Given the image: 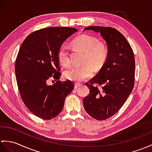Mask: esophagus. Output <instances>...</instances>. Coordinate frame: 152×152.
I'll return each instance as SVG.
<instances>
[{"instance_id": "34e87169", "label": "esophagus", "mask_w": 152, "mask_h": 152, "mask_svg": "<svg viewBox=\"0 0 152 152\" xmlns=\"http://www.w3.org/2000/svg\"><path fill=\"white\" fill-rule=\"evenodd\" d=\"M80 86H81V84H80V83H76L75 84V89H77V88L78 87H80Z\"/></svg>"}]
</instances>
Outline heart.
Listing matches in <instances>:
<instances>
[{
  "label": "heart",
  "instance_id": "b5f03b06",
  "mask_svg": "<svg viewBox=\"0 0 152 152\" xmlns=\"http://www.w3.org/2000/svg\"><path fill=\"white\" fill-rule=\"evenodd\" d=\"M72 45L75 48L83 52L82 60L83 64L66 70L63 72V77L73 82H82L93 76L94 69L91 64L96 69H99L104 65L107 57V48L103 42L87 34H82L76 37ZM58 58L62 65H69V49L65 45L62 44L59 47Z\"/></svg>",
  "mask_w": 152,
  "mask_h": 152
}]
</instances>
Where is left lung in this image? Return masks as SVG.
<instances>
[{
	"mask_svg": "<svg viewBox=\"0 0 152 152\" xmlns=\"http://www.w3.org/2000/svg\"><path fill=\"white\" fill-rule=\"evenodd\" d=\"M84 30L99 33L107 46V57L98 75L86 85L89 94L83 106L93 118L103 121L115 115L132 93L135 82V57L125 37L111 27L88 26ZM95 84L101 87L98 89Z\"/></svg>",
	"mask_w": 152,
	"mask_h": 152,
	"instance_id": "1",
	"label": "left lung"
}]
</instances>
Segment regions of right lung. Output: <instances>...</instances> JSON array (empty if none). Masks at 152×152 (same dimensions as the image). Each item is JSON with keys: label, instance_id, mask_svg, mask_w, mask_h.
<instances>
[{"label": "right lung", "instance_id": "add662e5", "mask_svg": "<svg viewBox=\"0 0 152 152\" xmlns=\"http://www.w3.org/2000/svg\"><path fill=\"white\" fill-rule=\"evenodd\" d=\"M75 28L50 27L34 31L24 40L17 56L16 80L21 98L28 109L44 120L61 111L66 96L74 89L70 80L60 82L58 51ZM54 78L56 82L48 85Z\"/></svg>", "mask_w": 152, "mask_h": 152}]
</instances>
